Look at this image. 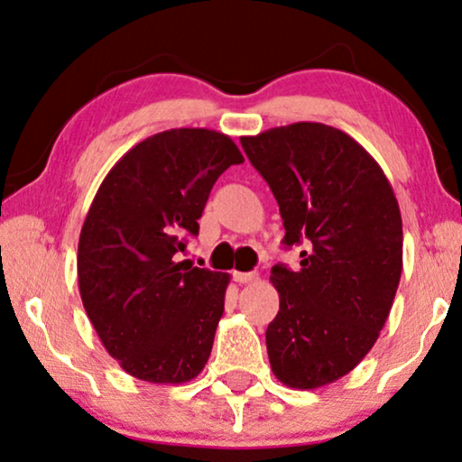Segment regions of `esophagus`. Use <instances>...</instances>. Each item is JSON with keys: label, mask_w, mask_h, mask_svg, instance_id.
Instances as JSON below:
<instances>
[{"label": "esophagus", "mask_w": 462, "mask_h": 462, "mask_svg": "<svg viewBox=\"0 0 462 462\" xmlns=\"http://www.w3.org/2000/svg\"><path fill=\"white\" fill-rule=\"evenodd\" d=\"M232 278H234V282H238V284H251V282L257 280V273L254 272H234Z\"/></svg>", "instance_id": "obj_1"}]
</instances>
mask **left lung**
<instances>
[{
    "mask_svg": "<svg viewBox=\"0 0 462 462\" xmlns=\"http://www.w3.org/2000/svg\"><path fill=\"white\" fill-rule=\"evenodd\" d=\"M270 184L300 270L272 267L280 311L267 326L272 371L315 390L353 371L388 319L402 273V219L388 178L353 136L297 122L240 139Z\"/></svg>",
    "mask_w": 462,
    "mask_h": 462,
    "instance_id": "left-lung-1",
    "label": "left lung"
}]
</instances>
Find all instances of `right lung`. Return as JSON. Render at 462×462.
I'll list each match as a JSON object with an SVG mask.
<instances>
[{
	"label": "right lung",
	"instance_id": "add662e5",
	"mask_svg": "<svg viewBox=\"0 0 462 462\" xmlns=\"http://www.w3.org/2000/svg\"><path fill=\"white\" fill-rule=\"evenodd\" d=\"M236 144L208 128L141 141L109 170L79 240V288L103 346L126 374L184 383L201 374L230 275L178 261Z\"/></svg>",
	"mask_w": 462,
	"mask_h": 462
}]
</instances>
